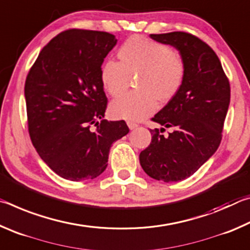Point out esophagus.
Segmentation results:
<instances>
[{
	"label": "esophagus",
	"mask_w": 250,
	"mask_h": 250,
	"mask_svg": "<svg viewBox=\"0 0 250 250\" xmlns=\"http://www.w3.org/2000/svg\"><path fill=\"white\" fill-rule=\"evenodd\" d=\"M126 125H128L130 130H133L135 128H138V125H139L138 124H135V122H133V121H126Z\"/></svg>",
	"instance_id": "esophagus-1"
}]
</instances>
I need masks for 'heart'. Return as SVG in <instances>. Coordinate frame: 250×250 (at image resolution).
I'll list each match as a JSON object with an SVG mask.
<instances>
[{
    "label": "heart",
    "mask_w": 250,
    "mask_h": 250,
    "mask_svg": "<svg viewBox=\"0 0 250 250\" xmlns=\"http://www.w3.org/2000/svg\"><path fill=\"white\" fill-rule=\"evenodd\" d=\"M118 57L120 62L110 59L101 67L100 78L105 91L111 97L122 95L135 76L138 90L128 92L110 104L113 117L145 119L158 109V100L168 103L183 87L185 61L171 46L134 35L120 46Z\"/></svg>",
    "instance_id": "1"
}]
</instances>
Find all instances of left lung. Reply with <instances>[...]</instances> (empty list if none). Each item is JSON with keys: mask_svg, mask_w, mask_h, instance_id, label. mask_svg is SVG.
<instances>
[{"mask_svg": "<svg viewBox=\"0 0 250 250\" xmlns=\"http://www.w3.org/2000/svg\"><path fill=\"white\" fill-rule=\"evenodd\" d=\"M151 39L179 50L186 64L183 87L152 121V140L139 159L152 179L180 182L194 174L218 149L230 101V86L217 55L193 34H151ZM166 127L173 131L164 137Z\"/></svg>", "mask_w": 250, "mask_h": 250, "instance_id": "1", "label": "left lung"}]
</instances>
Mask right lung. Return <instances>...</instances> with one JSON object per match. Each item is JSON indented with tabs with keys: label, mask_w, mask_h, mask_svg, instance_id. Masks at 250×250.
I'll list each match as a JSON object with an SVG mask.
<instances>
[{
	"label": "right lung",
	"mask_w": 250,
	"mask_h": 250,
	"mask_svg": "<svg viewBox=\"0 0 250 250\" xmlns=\"http://www.w3.org/2000/svg\"><path fill=\"white\" fill-rule=\"evenodd\" d=\"M116 44L107 32L67 29L41 50L28 71L29 137L41 159L66 180L99 176L112 143L129 132L125 120L104 119L108 99L101 65Z\"/></svg>",
	"instance_id": "obj_1"
}]
</instances>
